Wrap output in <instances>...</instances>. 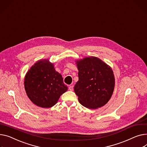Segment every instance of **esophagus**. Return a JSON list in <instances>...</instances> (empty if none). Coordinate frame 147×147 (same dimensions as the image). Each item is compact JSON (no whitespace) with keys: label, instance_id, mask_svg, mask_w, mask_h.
Instances as JSON below:
<instances>
[{"label":"esophagus","instance_id":"1","mask_svg":"<svg viewBox=\"0 0 147 147\" xmlns=\"http://www.w3.org/2000/svg\"><path fill=\"white\" fill-rule=\"evenodd\" d=\"M68 89L70 91H73V86H70L69 87H68Z\"/></svg>","mask_w":147,"mask_h":147}]
</instances>
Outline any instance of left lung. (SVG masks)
Instances as JSON below:
<instances>
[{
  "mask_svg": "<svg viewBox=\"0 0 147 147\" xmlns=\"http://www.w3.org/2000/svg\"><path fill=\"white\" fill-rule=\"evenodd\" d=\"M77 65L79 81L74 90L80 104L93 109L106 105L111 99L115 87L112 68L94 57L77 61Z\"/></svg>",
  "mask_w": 147,
  "mask_h": 147,
  "instance_id": "1",
  "label": "left lung"
}]
</instances>
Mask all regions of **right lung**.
Returning <instances> with one entry per match:
<instances>
[{
    "label": "right lung",
    "mask_w": 147,
    "mask_h": 147,
    "mask_svg": "<svg viewBox=\"0 0 147 147\" xmlns=\"http://www.w3.org/2000/svg\"><path fill=\"white\" fill-rule=\"evenodd\" d=\"M24 86L31 102L44 108L55 105L68 89L62 76L48 60H40L32 66L25 76Z\"/></svg>",
    "instance_id": "1"
}]
</instances>
